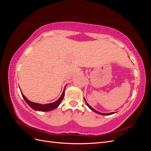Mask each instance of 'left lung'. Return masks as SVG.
<instances>
[{
	"instance_id": "left-lung-1",
	"label": "left lung",
	"mask_w": 151,
	"mask_h": 151,
	"mask_svg": "<svg viewBox=\"0 0 151 151\" xmlns=\"http://www.w3.org/2000/svg\"><path fill=\"white\" fill-rule=\"evenodd\" d=\"M84 100H85V102H86V104H87V106H88L91 110L92 111H93L94 112H95V113H98V114H99V115H112V114H114V113H115V112H111V113H100V112H99V111H98L97 110H96L95 109H94L93 108H92L91 107L90 105L87 103V101H86V100L85 99V98H84Z\"/></svg>"
}]
</instances>
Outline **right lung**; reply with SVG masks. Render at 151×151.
<instances>
[{
  "label": "right lung",
  "mask_w": 151,
  "mask_h": 151,
  "mask_svg": "<svg viewBox=\"0 0 151 151\" xmlns=\"http://www.w3.org/2000/svg\"><path fill=\"white\" fill-rule=\"evenodd\" d=\"M21 94H22V96L23 97V98L25 100V101L26 102V103L28 104L32 109H33L34 110L39 111H52V110H53V109H55V108H57L59 106V104H60V103L62 102L63 97H64L65 88H64V89H63V93L61 95V96L58 99H57L56 101H55V102L52 103L45 104H40V103H34V102L30 101L29 100H28V99L26 98V96H24V95L22 93V92H21Z\"/></svg>",
  "instance_id": "obj_1"
}]
</instances>
